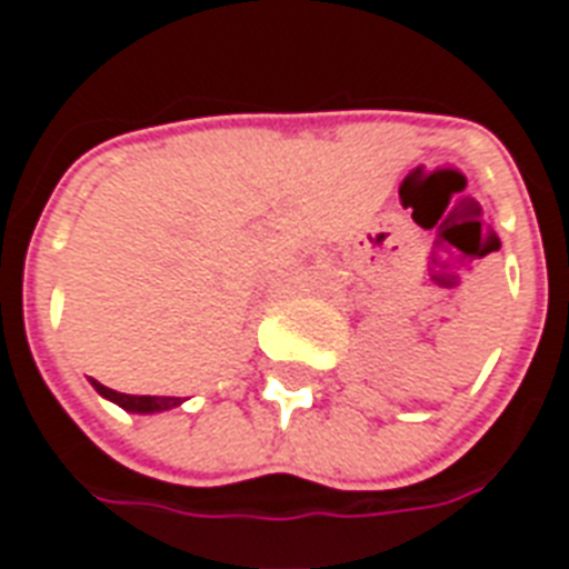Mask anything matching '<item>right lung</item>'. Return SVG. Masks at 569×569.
<instances>
[{"label":"right lung","mask_w":569,"mask_h":569,"mask_svg":"<svg viewBox=\"0 0 569 569\" xmlns=\"http://www.w3.org/2000/svg\"><path fill=\"white\" fill-rule=\"evenodd\" d=\"M97 387V393H103L106 399H112L121 408H128V411H140V415H151V411H163V408H176L182 399H176V396H130V393H118V390H109L103 383L93 381Z\"/></svg>","instance_id":"add662e5"}]
</instances>
